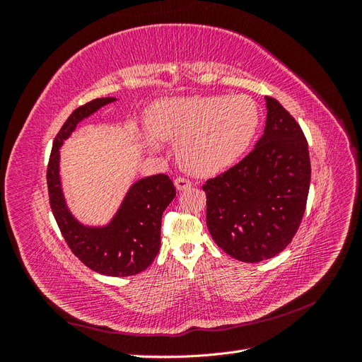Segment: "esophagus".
<instances>
[{"label": "esophagus", "mask_w": 362, "mask_h": 362, "mask_svg": "<svg viewBox=\"0 0 362 362\" xmlns=\"http://www.w3.org/2000/svg\"><path fill=\"white\" fill-rule=\"evenodd\" d=\"M192 181L190 180H187V178H182V177H178V178H175V187H177V190H185V189H189V187H192Z\"/></svg>", "instance_id": "34e87169"}]
</instances>
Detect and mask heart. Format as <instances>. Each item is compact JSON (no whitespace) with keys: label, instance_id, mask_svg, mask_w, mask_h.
Returning a JSON list of instances; mask_svg holds the SVG:
<instances>
[{"label":"heart","instance_id":"1","mask_svg":"<svg viewBox=\"0 0 362 362\" xmlns=\"http://www.w3.org/2000/svg\"><path fill=\"white\" fill-rule=\"evenodd\" d=\"M149 125L158 139L178 141L177 156L196 175H214L243 158L261 124V110L247 95L172 98L149 110ZM146 145L158 148L155 136Z\"/></svg>","mask_w":362,"mask_h":362}]
</instances>
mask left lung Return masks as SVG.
I'll use <instances>...</instances> for the list:
<instances>
[{"instance_id":"8db88e82","label":"left lung","mask_w":362,"mask_h":362,"mask_svg":"<svg viewBox=\"0 0 362 362\" xmlns=\"http://www.w3.org/2000/svg\"><path fill=\"white\" fill-rule=\"evenodd\" d=\"M264 134L234 168L208 180L206 226L229 257L258 262L298 233L310 192L308 144L294 117L266 96Z\"/></svg>"}]
</instances>
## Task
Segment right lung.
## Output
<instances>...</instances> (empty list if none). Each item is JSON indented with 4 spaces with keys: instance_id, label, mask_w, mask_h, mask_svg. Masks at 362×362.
<instances>
[{
    "instance_id": "right-lung-1",
    "label": "right lung",
    "mask_w": 362,
    "mask_h": 362,
    "mask_svg": "<svg viewBox=\"0 0 362 362\" xmlns=\"http://www.w3.org/2000/svg\"><path fill=\"white\" fill-rule=\"evenodd\" d=\"M116 98H96L72 112L54 139L47 182L49 205L60 233L83 264L107 276H131L151 266L160 250L161 216L177 194L168 175L158 173L131 185L117 213L105 226H86L69 211L60 182V146L83 119Z\"/></svg>"
}]
</instances>
